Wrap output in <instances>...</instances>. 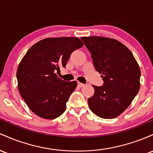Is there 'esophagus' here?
I'll use <instances>...</instances> for the list:
<instances>
[{"label": "esophagus", "instance_id": "34e87169", "mask_svg": "<svg viewBox=\"0 0 153 153\" xmlns=\"http://www.w3.org/2000/svg\"><path fill=\"white\" fill-rule=\"evenodd\" d=\"M77 85H78L79 87H84V86H85V85H84V84H82V83H81V82H77Z\"/></svg>", "mask_w": 153, "mask_h": 153}]
</instances>
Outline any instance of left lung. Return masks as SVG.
Listing matches in <instances>:
<instances>
[{
  "instance_id": "obj_1",
  "label": "left lung",
  "mask_w": 153,
  "mask_h": 153,
  "mask_svg": "<svg viewBox=\"0 0 153 153\" xmlns=\"http://www.w3.org/2000/svg\"><path fill=\"white\" fill-rule=\"evenodd\" d=\"M81 39L103 80L102 86H93L95 93L88 99L89 107L100 118L117 117L140 90V66L129 49L116 39L95 36Z\"/></svg>"
}]
</instances>
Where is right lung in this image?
I'll list each match as a JSON object with an SVG mask.
<instances>
[{"label":"right lung","mask_w":153,"mask_h":153,"mask_svg":"<svg viewBox=\"0 0 153 153\" xmlns=\"http://www.w3.org/2000/svg\"><path fill=\"white\" fill-rule=\"evenodd\" d=\"M84 45L77 37L45 38L32 46L19 65L18 89L34 114L46 119L61 116L77 82H65L55 71Z\"/></svg>","instance_id":"add662e5"}]
</instances>
